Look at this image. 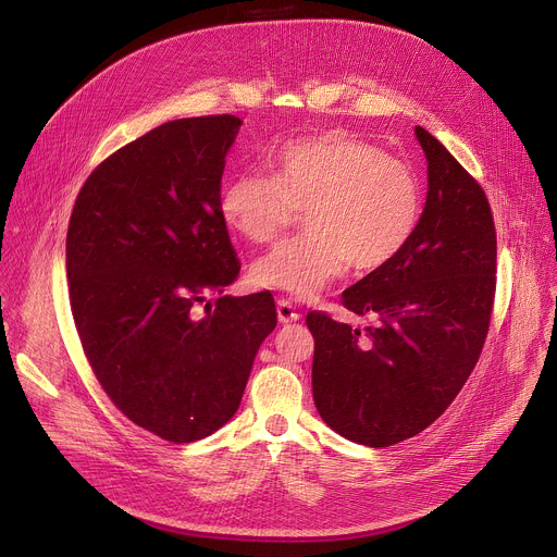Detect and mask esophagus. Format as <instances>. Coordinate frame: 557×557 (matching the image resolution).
<instances>
[{"instance_id": "obj_1", "label": "esophagus", "mask_w": 557, "mask_h": 557, "mask_svg": "<svg viewBox=\"0 0 557 557\" xmlns=\"http://www.w3.org/2000/svg\"><path fill=\"white\" fill-rule=\"evenodd\" d=\"M277 320H280V324H290V322L299 320V312L295 310V306L288 299L277 301Z\"/></svg>"}]
</instances>
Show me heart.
I'll list each match as a JSON object with an SVG mask.
<instances>
[{
    "instance_id": "1",
    "label": "heart",
    "mask_w": 557,
    "mask_h": 557,
    "mask_svg": "<svg viewBox=\"0 0 557 557\" xmlns=\"http://www.w3.org/2000/svg\"><path fill=\"white\" fill-rule=\"evenodd\" d=\"M271 176L235 174L220 194L224 224L267 245L304 211L308 233L251 267L260 288L312 297L350 264L359 273L399 258L423 218V183L401 158L344 129L299 138L271 153Z\"/></svg>"
}]
</instances>
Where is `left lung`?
I'll return each instance as SVG.
<instances>
[{
    "label": "left lung",
    "mask_w": 557,
    "mask_h": 557,
    "mask_svg": "<svg viewBox=\"0 0 557 557\" xmlns=\"http://www.w3.org/2000/svg\"><path fill=\"white\" fill-rule=\"evenodd\" d=\"M428 200L408 249L344 290L342 304L379 317L363 333L322 310L312 399L329 428L387 447L417 436L456 399L479 361L496 295V226L483 187L423 127Z\"/></svg>",
    "instance_id": "obj_1"
}]
</instances>
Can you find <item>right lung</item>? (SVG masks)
Returning a JSON list of instances; mask_svg holds the SVG:
<instances>
[{
  "instance_id": "1",
  "label": "right lung",
  "mask_w": 557,
  "mask_h": 557,
  "mask_svg": "<svg viewBox=\"0 0 557 557\" xmlns=\"http://www.w3.org/2000/svg\"><path fill=\"white\" fill-rule=\"evenodd\" d=\"M243 121L178 119L121 147L76 196L65 271L84 352L112 404L170 443H194L240 408L271 293L218 297L240 262L220 215L224 156Z\"/></svg>"
}]
</instances>
